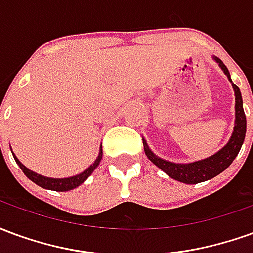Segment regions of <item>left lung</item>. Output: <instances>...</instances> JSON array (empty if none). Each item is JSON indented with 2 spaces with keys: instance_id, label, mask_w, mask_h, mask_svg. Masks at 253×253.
<instances>
[{
  "instance_id": "1",
  "label": "left lung",
  "mask_w": 253,
  "mask_h": 253,
  "mask_svg": "<svg viewBox=\"0 0 253 253\" xmlns=\"http://www.w3.org/2000/svg\"><path fill=\"white\" fill-rule=\"evenodd\" d=\"M215 61L219 63L221 69L230 80L228 67L223 65L221 59L215 58ZM232 85H233L234 93H236V123H234V131L232 134V138L226 146H223L218 153L206 160L191 163V164H175V163H169V161L160 159L156 154L152 153V150L148 148L146 142L143 141V149H145L148 159L153 164L157 165L160 169L164 170L167 175H169L172 179L181 181V183H187V184H196L201 181H206L226 169L229 165L233 163L236 156L239 154L241 145L244 142L245 131H247V118H245L244 110H243L241 92H240L239 86H236L233 83Z\"/></svg>"
}]
</instances>
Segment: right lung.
Returning a JSON list of instances; mask_svg holds the SVG:
<instances>
[{"instance_id": "1", "label": "right lung", "mask_w": 253, "mask_h": 253, "mask_svg": "<svg viewBox=\"0 0 253 253\" xmlns=\"http://www.w3.org/2000/svg\"><path fill=\"white\" fill-rule=\"evenodd\" d=\"M14 160H16V163L19 164V167L21 168V170L24 172V175L32 180L34 183H36L38 186L43 187V188H47V190H54V191H69L73 190V188H76L80 184H83L84 181L88 179L90 173L96 169V167L100 164V161H101V157H103V148H100V153L97 156V159L94 161L93 164L89 167L88 169L84 170L83 173H80L77 176H73V177H66V179H51V177H44V176H41L35 173V172H32L28 168H25L24 165L21 164L19 161V159L16 157L13 154Z\"/></svg>"}]
</instances>
